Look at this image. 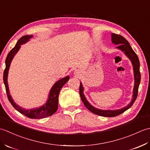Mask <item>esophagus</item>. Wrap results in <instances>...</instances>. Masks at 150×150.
<instances>
[{
  "label": "esophagus",
  "mask_w": 150,
  "mask_h": 150,
  "mask_svg": "<svg viewBox=\"0 0 150 150\" xmlns=\"http://www.w3.org/2000/svg\"><path fill=\"white\" fill-rule=\"evenodd\" d=\"M75 74H76V75H79L81 74V71H79V69L75 70Z\"/></svg>",
  "instance_id": "34e87169"
}]
</instances>
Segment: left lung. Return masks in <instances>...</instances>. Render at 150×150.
Instances as JSON below:
<instances>
[{
  "label": "left lung",
  "instance_id": "left-lung-1",
  "mask_svg": "<svg viewBox=\"0 0 150 150\" xmlns=\"http://www.w3.org/2000/svg\"><path fill=\"white\" fill-rule=\"evenodd\" d=\"M111 40L112 42L116 45H118L117 48L119 49L122 51L125 55L128 57L131 60V62L133 64V73H134V78H135V84L134 88H133V97L132 100L130 102V103L128 106L124 107L122 109L116 110H99L97 108L93 107V106L89 103V102L86 98L84 95L83 93L84 88L82 86V84L81 82L80 87H79V93L81 98L82 103H84V106L86 108L91 111L93 113H95L98 115L103 116V117H113L119 115L122 113L124 111L128 110L129 108L132 106L133 103H135L138 94V89L141 82V73H140V62L138 58V56L135 53L134 51L133 50L132 47L130 46L129 43L125 38L120 35H117L115 33H111Z\"/></svg>",
  "mask_w": 150,
  "mask_h": 150
}]
</instances>
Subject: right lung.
<instances>
[{
	"mask_svg": "<svg viewBox=\"0 0 150 150\" xmlns=\"http://www.w3.org/2000/svg\"><path fill=\"white\" fill-rule=\"evenodd\" d=\"M32 37L33 35H24L22 37L17 41L15 46L9 52L6 59V68L4 71V75H3V80H4V83L5 85L6 91V93H7L8 100L15 110H17L18 112H20L22 115H24L25 116L29 117L30 119H43V118L52 115L53 114L55 113L57 111V109H58L59 95L60 91L63 87V86L68 81L69 77L67 76V77L61 79L60 80L56 82L54 84L50 91L48 98H47L46 103L44 104L43 106L39 107V108L32 110H26L18 106L17 104L14 103L9 91L8 84V75L9 68L13 58L14 57L15 54L17 53L18 50L20 49L21 45L27 42L30 40V39Z\"/></svg>",
	"mask_w": 150,
	"mask_h": 150,
	"instance_id": "1",
	"label": "right lung"
}]
</instances>
